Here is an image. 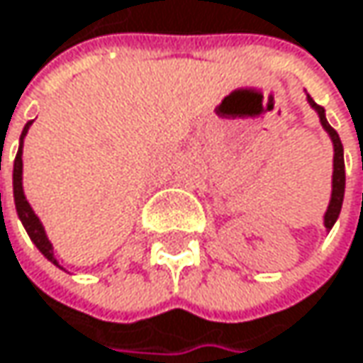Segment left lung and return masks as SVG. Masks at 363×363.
<instances>
[{
    "label": "left lung",
    "instance_id": "8db88e82",
    "mask_svg": "<svg viewBox=\"0 0 363 363\" xmlns=\"http://www.w3.org/2000/svg\"><path fill=\"white\" fill-rule=\"evenodd\" d=\"M311 107L319 113V122L321 126L328 130L330 139H332V145H334V173H332V199H330V205H328V211L323 216V224L325 228L330 230L334 226V222L338 220L340 216V207H342V199H345V154H342V143H340V137L338 133L330 126V122L325 120V111L321 105H317L311 94L306 96Z\"/></svg>",
    "mask_w": 363,
    "mask_h": 363
}]
</instances>
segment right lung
<instances>
[{
    "mask_svg": "<svg viewBox=\"0 0 363 363\" xmlns=\"http://www.w3.org/2000/svg\"><path fill=\"white\" fill-rule=\"evenodd\" d=\"M29 126H31V122H27L25 124V128H23V135H21V145H18V152H16V158H14V171H12V184H14V205H16V213H18V218H21V222H23V226H25V230H27V235L31 237V241L35 243V247L55 264V267H59V262H57V258H55V254H52V243L48 241V237H46V230H44V226H42V222H40V218L33 213V209H31V205H29V201L25 199V192H23V139H25V135H27V130H29Z\"/></svg>",
    "mask_w": 363,
    "mask_h": 363,
    "instance_id": "1",
    "label": "right lung"
}]
</instances>
